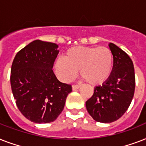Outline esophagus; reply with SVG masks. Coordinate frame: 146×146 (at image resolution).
<instances>
[{
	"mask_svg": "<svg viewBox=\"0 0 146 146\" xmlns=\"http://www.w3.org/2000/svg\"><path fill=\"white\" fill-rule=\"evenodd\" d=\"M80 87V85H73V86H72V89H73V90H76V89H79Z\"/></svg>",
	"mask_w": 146,
	"mask_h": 146,
	"instance_id": "esophagus-1",
	"label": "esophagus"
}]
</instances>
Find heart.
<instances>
[{
  "label": "heart",
  "instance_id": "b5f03b06",
  "mask_svg": "<svg viewBox=\"0 0 146 146\" xmlns=\"http://www.w3.org/2000/svg\"><path fill=\"white\" fill-rule=\"evenodd\" d=\"M113 68V57L107 47H73L66 50L64 58L55 61L57 76L64 82L75 77L77 70L86 82L101 85L108 80Z\"/></svg>",
  "mask_w": 146,
  "mask_h": 146
}]
</instances>
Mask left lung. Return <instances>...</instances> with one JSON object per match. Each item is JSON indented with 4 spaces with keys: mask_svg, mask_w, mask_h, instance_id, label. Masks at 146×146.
<instances>
[{
    "mask_svg": "<svg viewBox=\"0 0 146 146\" xmlns=\"http://www.w3.org/2000/svg\"><path fill=\"white\" fill-rule=\"evenodd\" d=\"M113 57L112 74L102 86L95 88L86 106L94 120L112 123L123 115L131 104L135 92V72L131 58L116 44H108Z\"/></svg>",
    "mask_w": 146,
    "mask_h": 146,
    "instance_id": "8db88e82",
    "label": "left lung"
}]
</instances>
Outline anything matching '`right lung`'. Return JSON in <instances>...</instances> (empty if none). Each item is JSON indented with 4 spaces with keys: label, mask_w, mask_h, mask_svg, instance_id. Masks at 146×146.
<instances>
[{
    "label": "right lung",
    "mask_w": 146,
    "mask_h": 146,
    "mask_svg": "<svg viewBox=\"0 0 146 146\" xmlns=\"http://www.w3.org/2000/svg\"><path fill=\"white\" fill-rule=\"evenodd\" d=\"M55 43L35 40L17 53L10 84L16 104L32 122L54 121L64 110L71 85L57 80L52 70L59 50Z\"/></svg>",
    "instance_id": "1"
}]
</instances>
